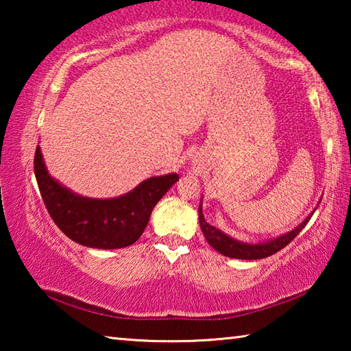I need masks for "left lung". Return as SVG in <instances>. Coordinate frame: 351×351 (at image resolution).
<instances>
[{
  "mask_svg": "<svg viewBox=\"0 0 351 351\" xmlns=\"http://www.w3.org/2000/svg\"><path fill=\"white\" fill-rule=\"evenodd\" d=\"M198 215H199L201 230H203L207 243H209V245L215 249V251H218L219 254H223V255H226V257H230V258L258 260V258H266V257H269V255L278 252L280 249L287 246L288 243L293 241L297 237V234H299L300 230L305 228L306 223L310 221L313 213L310 217H306L304 223H300L295 229L291 230V232L285 234L282 237H277V239L271 240V241L258 243V245H251V243H243L239 240H234L232 237L226 235L219 229L213 228V226H210L204 219L203 210H201V204L198 209Z\"/></svg>",
  "mask_w": 351,
  "mask_h": 351,
  "instance_id": "1",
  "label": "left lung"
}]
</instances>
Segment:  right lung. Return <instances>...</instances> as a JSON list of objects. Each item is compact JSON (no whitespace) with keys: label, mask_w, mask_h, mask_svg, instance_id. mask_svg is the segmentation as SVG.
<instances>
[{"label":"right lung","mask_w":351,"mask_h":351,"mask_svg":"<svg viewBox=\"0 0 351 351\" xmlns=\"http://www.w3.org/2000/svg\"><path fill=\"white\" fill-rule=\"evenodd\" d=\"M34 171L41 199L58 229L79 245L97 249H119L138 241L154 206L180 180L176 173L153 176L122 197L86 198L51 178L40 147L35 150Z\"/></svg>","instance_id":"right-lung-1"}]
</instances>
